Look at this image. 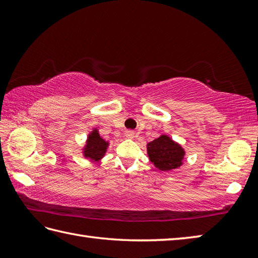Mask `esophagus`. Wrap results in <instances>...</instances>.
I'll return each instance as SVG.
<instances>
[{"mask_svg":"<svg viewBox=\"0 0 258 258\" xmlns=\"http://www.w3.org/2000/svg\"><path fill=\"white\" fill-rule=\"evenodd\" d=\"M125 136H126V138H127V139L133 140V139L135 138V133L133 132V131H126Z\"/></svg>","mask_w":258,"mask_h":258,"instance_id":"esophagus-1","label":"esophagus"}]
</instances>
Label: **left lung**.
Wrapping results in <instances>:
<instances>
[{"label": "left lung", "mask_w": 258, "mask_h": 258, "mask_svg": "<svg viewBox=\"0 0 258 258\" xmlns=\"http://www.w3.org/2000/svg\"><path fill=\"white\" fill-rule=\"evenodd\" d=\"M150 161L162 172H171L184 164L185 150L166 134L150 142L146 145Z\"/></svg>", "instance_id": "1"}]
</instances>
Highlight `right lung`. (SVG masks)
Segmentation results:
<instances>
[{
	"instance_id": "right-lung-1",
	"label": "right lung",
	"mask_w": 258,
	"mask_h": 258,
	"mask_svg": "<svg viewBox=\"0 0 258 258\" xmlns=\"http://www.w3.org/2000/svg\"><path fill=\"white\" fill-rule=\"evenodd\" d=\"M109 146V142L104 140L98 133L97 127H93L82 147V154L91 162H100L105 156Z\"/></svg>"
}]
</instances>
